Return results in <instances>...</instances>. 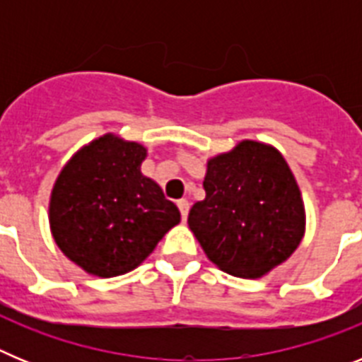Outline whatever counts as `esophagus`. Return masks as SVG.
I'll return each mask as SVG.
<instances>
[{
	"instance_id": "34e87169",
	"label": "esophagus",
	"mask_w": 362,
	"mask_h": 362,
	"mask_svg": "<svg viewBox=\"0 0 362 362\" xmlns=\"http://www.w3.org/2000/svg\"><path fill=\"white\" fill-rule=\"evenodd\" d=\"M177 206H179V212H181V219H183V223H187L188 210H190V203H188L187 199H181V201H177Z\"/></svg>"
}]
</instances>
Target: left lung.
I'll use <instances>...</instances> for the list:
<instances>
[{
    "label": "left lung",
    "mask_w": 362,
    "mask_h": 362,
    "mask_svg": "<svg viewBox=\"0 0 362 362\" xmlns=\"http://www.w3.org/2000/svg\"><path fill=\"white\" fill-rule=\"evenodd\" d=\"M206 197L188 214L206 257L230 276L255 279L284 263L305 235V204L281 152L238 143L206 163Z\"/></svg>",
    "instance_id": "obj_1"
}]
</instances>
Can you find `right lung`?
Segmentation results:
<instances>
[{
  "label": "right lung",
  "mask_w": 362,
  "mask_h": 362,
  "mask_svg": "<svg viewBox=\"0 0 362 362\" xmlns=\"http://www.w3.org/2000/svg\"><path fill=\"white\" fill-rule=\"evenodd\" d=\"M146 148L114 134L74 153L50 194V232L86 274L116 277L148 257L181 221L156 181L141 174Z\"/></svg>",
  "instance_id": "add662e5"
}]
</instances>
